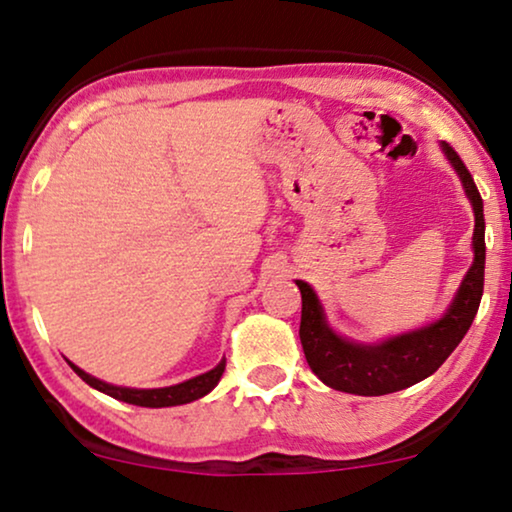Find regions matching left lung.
Wrapping results in <instances>:
<instances>
[{"instance_id": "1", "label": "left lung", "mask_w": 512, "mask_h": 512, "mask_svg": "<svg viewBox=\"0 0 512 512\" xmlns=\"http://www.w3.org/2000/svg\"><path fill=\"white\" fill-rule=\"evenodd\" d=\"M441 152L462 182V189L473 207V263L464 274L462 284L446 314L420 328L399 332L376 342H355L332 328L325 309L314 288L307 281L295 279L302 293L300 342L311 372L328 388L342 390L348 395L379 397L388 392L409 388L427 376H432L448 355L462 342L466 330L483 298L485 284V217L483 198L476 182L459 154L446 140H441Z\"/></svg>"}]
</instances>
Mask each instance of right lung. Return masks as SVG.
<instances>
[{
    "label": "right lung",
    "mask_w": 512,
    "mask_h": 512,
    "mask_svg": "<svg viewBox=\"0 0 512 512\" xmlns=\"http://www.w3.org/2000/svg\"><path fill=\"white\" fill-rule=\"evenodd\" d=\"M66 362H69V367L73 369V372H76L87 385H92L94 390H99V392H103V395H108L113 399H120V402L147 406V409L180 406V404H189V402H194V399L205 397L207 392H212L214 385L221 381V374H224V369H226V358H224L217 367L210 369V372L198 374L189 381L166 385V388H127V385H113V383L96 379V376L83 372L78 365H73L71 360H66Z\"/></svg>",
    "instance_id": "obj_1"
}]
</instances>
